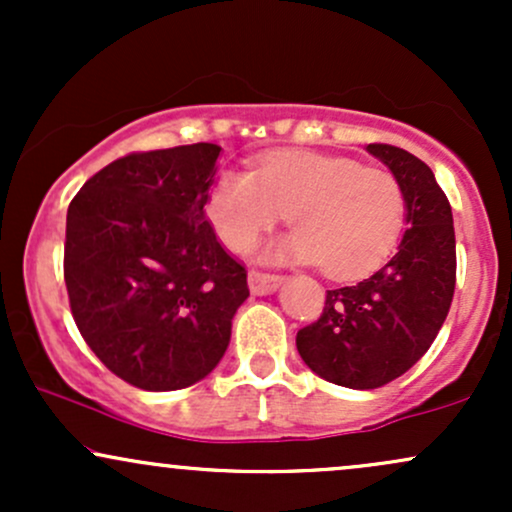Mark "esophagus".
Listing matches in <instances>:
<instances>
[{"mask_svg": "<svg viewBox=\"0 0 512 512\" xmlns=\"http://www.w3.org/2000/svg\"><path fill=\"white\" fill-rule=\"evenodd\" d=\"M281 276L279 274H267V272H250L248 284L250 291L257 293V296H264V293H274L281 286Z\"/></svg>", "mask_w": 512, "mask_h": 512, "instance_id": "obj_1", "label": "esophagus"}]
</instances>
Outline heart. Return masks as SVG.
Here are the masks:
<instances>
[{
  "instance_id": "b5f03b06",
  "label": "heart",
  "mask_w": 512,
  "mask_h": 512,
  "mask_svg": "<svg viewBox=\"0 0 512 512\" xmlns=\"http://www.w3.org/2000/svg\"><path fill=\"white\" fill-rule=\"evenodd\" d=\"M291 233L269 245V262L320 264L330 279L368 276L395 252L407 195L385 168L346 156L281 151L255 173L228 170L207 197V216L233 252H248L284 216Z\"/></svg>"
}]
</instances>
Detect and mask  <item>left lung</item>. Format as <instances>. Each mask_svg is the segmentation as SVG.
I'll list each match as a JSON object with an SVG mask.
<instances>
[{
	"label": "left lung",
	"mask_w": 512,
	"mask_h": 512,
	"mask_svg": "<svg viewBox=\"0 0 512 512\" xmlns=\"http://www.w3.org/2000/svg\"><path fill=\"white\" fill-rule=\"evenodd\" d=\"M407 195V231L390 262L356 286L327 291L313 325L296 334L298 354L327 383L375 390L414 366L433 344L455 293L452 209L433 170L390 144H368Z\"/></svg>",
	"instance_id": "8db88e82"
}]
</instances>
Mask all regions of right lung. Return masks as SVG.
Returning <instances> with one entry per match:
<instances>
[{
  "instance_id": "1",
  "label": "right lung",
  "mask_w": 512,
  "mask_h": 512,
  "mask_svg": "<svg viewBox=\"0 0 512 512\" xmlns=\"http://www.w3.org/2000/svg\"><path fill=\"white\" fill-rule=\"evenodd\" d=\"M221 146L129 154L67 211L64 284L81 337L125 383L182 390L219 366L248 272L216 240L207 197Z\"/></svg>"
}]
</instances>
